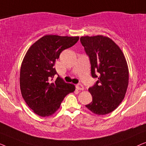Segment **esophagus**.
Returning a JSON list of instances; mask_svg holds the SVG:
<instances>
[{
    "label": "esophagus",
    "mask_w": 146,
    "mask_h": 146,
    "mask_svg": "<svg viewBox=\"0 0 146 146\" xmlns=\"http://www.w3.org/2000/svg\"><path fill=\"white\" fill-rule=\"evenodd\" d=\"M76 87L77 90H84V86L81 84H77L76 86Z\"/></svg>",
    "instance_id": "1"
}]
</instances>
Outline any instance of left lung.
<instances>
[{"mask_svg":"<svg viewBox=\"0 0 146 146\" xmlns=\"http://www.w3.org/2000/svg\"><path fill=\"white\" fill-rule=\"evenodd\" d=\"M80 42L90 57L92 76L98 78L96 84L88 88L92 101L86 107L95 114H107L117 108L126 93V59L119 46L108 36H85Z\"/></svg>","mask_w":146,"mask_h":146,"instance_id":"left-lung-1","label":"left lung"}]
</instances>
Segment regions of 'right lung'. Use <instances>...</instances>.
Here are the masks:
<instances>
[{
	"mask_svg": "<svg viewBox=\"0 0 146 146\" xmlns=\"http://www.w3.org/2000/svg\"><path fill=\"white\" fill-rule=\"evenodd\" d=\"M78 40L79 36L45 35L26 53L20 72V88L25 102L40 116L54 114L66 96L75 90L74 85L66 83L60 77L52 80L57 74L54 68L56 60Z\"/></svg>",
	"mask_w": 146,
	"mask_h": 146,
	"instance_id": "obj_1",
	"label": "right lung"
}]
</instances>
